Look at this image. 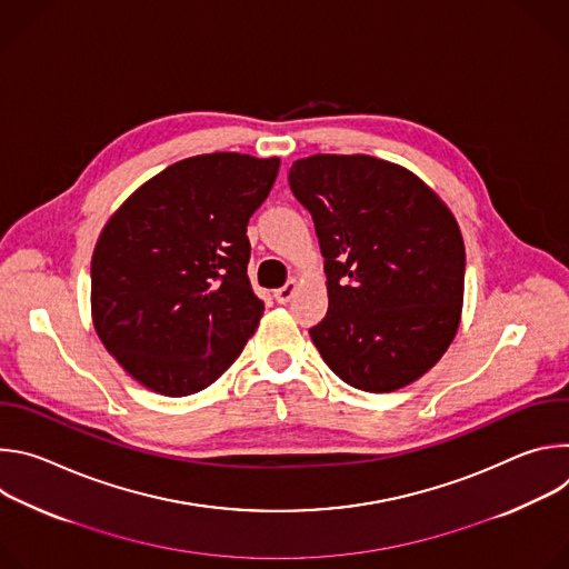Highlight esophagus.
<instances>
[{
    "instance_id": "obj_1",
    "label": "esophagus",
    "mask_w": 569,
    "mask_h": 569,
    "mask_svg": "<svg viewBox=\"0 0 569 569\" xmlns=\"http://www.w3.org/2000/svg\"><path fill=\"white\" fill-rule=\"evenodd\" d=\"M297 288H299V283H297V279H290L283 288H279V290H274V299L279 301V303H288L292 297H295V292H297Z\"/></svg>"
}]
</instances>
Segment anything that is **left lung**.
I'll use <instances>...</instances> for the list:
<instances>
[{"mask_svg":"<svg viewBox=\"0 0 569 569\" xmlns=\"http://www.w3.org/2000/svg\"><path fill=\"white\" fill-rule=\"evenodd\" d=\"M327 272L329 312L310 338L347 385L385 393L430 371L457 336L466 250L446 202L412 171L369 154L290 167Z\"/></svg>","mask_w":569,"mask_h":569,"instance_id":"1","label":"left lung"}]
</instances>
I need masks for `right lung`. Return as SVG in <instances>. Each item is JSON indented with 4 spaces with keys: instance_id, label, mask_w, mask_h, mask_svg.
<instances>
[{
    "instance_id": "obj_1",
    "label": "right lung",
    "mask_w": 569,
    "mask_h": 569,
    "mask_svg": "<svg viewBox=\"0 0 569 569\" xmlns=\"http://www.w3.org/2000/svg\"><path fill=\"white\" fill-rule=\"evenodd\" d=\"M279 164L196 154L143 182L106 222L92 254V321L150 391H202L254 336L263 301L248 279V222Z\"/></svg>"
}]
</instances>
